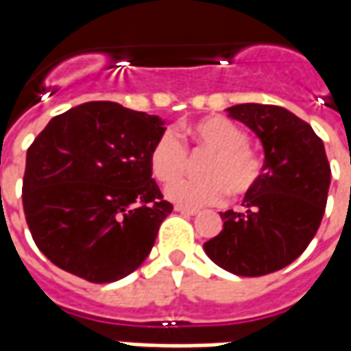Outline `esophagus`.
<instances>
[{"mask_svg": "<svg viewBox=\"0 0 351 351\" xmlns=\"http://www.w3.org/2000/svg\"><path fill=\"white\" fill-rule=\"evenodd\" d=\"M175 210L180 214H188V216H195V214L199 213L197 208H190V206H182V205H176Z\"/></svg>", "mask_w": 351, "mask_h": 351, "instance_id": "34e87169", "label": "esophagus"}]
</instances>
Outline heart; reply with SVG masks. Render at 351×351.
I'll use <instances>...</instances> for the list:
<instances>
[{"label": "heart", "mask_w": 351, "mask_h": 351, "mask_svg": "<svg viewBox=\"0 0 351 351\" xmlns=\"http://www.w3.org/2000/svg\"><path fill=\"white\" fill-rule=\"evenodd\" d=\"M186 137L195 152L210 154L203 165L201 180H177L171 184L165 195L182 206H205L221 203L228 193L243 197L258 186L263 176V160L248 146V135L226 118L214 116L193 123ZM150 171L156 180L172 182L182 175L188 165L186 146L173 131H163L154 141L148 154Z\"/></svg>", "instance_id": "1"}]
</instances>
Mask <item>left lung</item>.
Masks as SVG:
<instances>
[{
  "mask_svg": "<svg viewBox=\"0 0 351 351\" xmlns=\"http://www.w3.org/2000/svg\"><path fill=\"white\" fill-rule=\"evenodd\" d=\"M228 112L261 141L263 176L244 195L241 213H220L223 229L203 248L226 271L263 276L295 261L314 239L327 205L331 167L324 141L287 108L243 103Z\"/></svg>",
  "mask_w": 351,
  "mask_h": 351,
  "instance_id": "1",
  "label": "left lung"
}]
</instances>
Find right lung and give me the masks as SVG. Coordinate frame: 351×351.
Segmentation results:
<instances>
[{
  "mask_svg": "<svg viewBox=\"0 0 351 351\" xmlns=\"http://www.w3.org/2000/svg\"><path fill=\"white\" fill-rule=\"evenodd\" d=\"M160 116L90 101L54 116L26 154L22 203L37 248L75 276L108 284L152 250L173 213L148 154Z\"/></svg>",
  "mask_w": 351,
  "mask_h": 351,
  "instance_id": "right-lung-1",
  "label": "right lung"
}]
</instances>
